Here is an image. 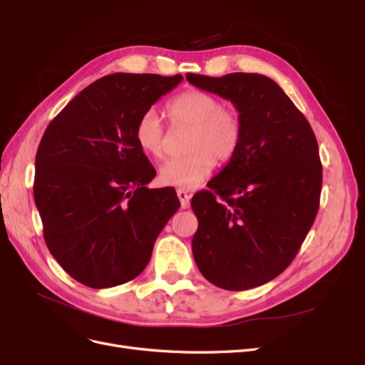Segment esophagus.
Listing matches in <instances>:
<instances>
[{"label":"esophagus","instance_id":"1","mask_svg":"<svg viewBox=\"0 0 365 365\" xmlns=\"http://www.w3.org/2000/svg\"><path fill=\"white\" fill-rule=\"evenodd\" d=\"M178 197H179V200H180V206H182V209H187L190 207V200H191V194L187 192L186 190H178Z\"/></svg>","mask_w":365,"mask_h":365}]
</instances>
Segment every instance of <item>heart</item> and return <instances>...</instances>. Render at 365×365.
<instances>
[{
	"instance_id": "1",
	"label": "heart",
	"mask_w": 365,
	"mask_h": 365,
	"mask_svg": "<svg viewBox=\"0 0 365 365\" xmlns=\"http://www.w3.org/2000/svg\"><path fill=\"white\" fill-rule=\"evenodd\" d=\"M167 114L174 125L191 126L186 148L190 152L171 158L159 167V180L171 186L194 187L203 183L220 164L230 162L237 153L244 128L239 114L221 106L212 93L186 90L167 103ZM135 140L141 150L153 158L165 153V130L155 110H147L135 126Z\"/></svg>"
}]
</instances>
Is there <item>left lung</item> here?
Segmentation results:
<instances>
[{"label": "left lung", "mask_w": 365, "mask_h": 365, "mask_svg": "<svg viewBox=\"0 0 365 365\" xmlns=\"http://www.w3.org/2000/svg\"><path fill=\"white\" fill-rule=\"evenodd\" d=\"M186 79L230 101L244 128L235 158L209 190L192 197L195 263L217 287H259L286 271L316 220L322 191L316 135L264 75L186 73Z\"/></svg>", "instance_id": "8db88e82"}]
</instances>
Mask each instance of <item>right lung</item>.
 Returning <instances> with one entry per match:
<instances>
[{
  "label": "right lung",
  "mask_w": 365,
  "mask_h": 365,
  "mask_svg": "<svg viewBox=\"0 0 365 365\" xmlns=\"http://www.w3.org/2000/svg\"><path fill=\"white\" fill-rule=\"evenodd\" d=\"M182 79L106 75L78 93L43 133L34 201L49 252L81 284L106 289L138 277L180 207L174 187L145 186L156 171L135 126Z\"/></svg>",
  "instance_id": "1"
}]
</instances>
